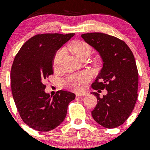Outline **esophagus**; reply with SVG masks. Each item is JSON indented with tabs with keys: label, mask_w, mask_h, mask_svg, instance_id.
Masks as SVG:
<instances>
[{
	"label": "esophagus",
	"mask_w": 150,
	"mask_h": 150,
	"mask_svg": "<svg viewBox=\"0 0 150 150\" xmlns=\"http://www.w3.org/2000/svg\"><path fill=\"white\" fill-rule=\"evenodd\" d=\"M87 95V92H79V93H76V96L77 97H84V96Z\"/></svg>",
	"instance_id": "34e87169"
}]
</instances>
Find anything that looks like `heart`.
I'll use <instances>...</instances> for the list:
<instances>
[{
    "instance_id": "obj_1",
    "label": "heart",
    "mask_w": 150,
    "mask_h": 150,
    "mask_svg": "<svg viewBox=\"0 0 150 150\" xmlns=\"http://www.w3.org/2000/svg\"><path fill=\"white\" fill-rule=\"evenodd\" d=\"M68 49L79 59H81L87 55H89L91 51V48L89 44L81 40H76L70 43L68 45ZM63 53L64 51L63 49H60L55 53L53 58V68H57L63 57ZM90 75L88 73H77L68 76L63 80V83L67 87L73 90H82L85 88L87 84L90 80Z\"/></svg>"
}]
</instances>
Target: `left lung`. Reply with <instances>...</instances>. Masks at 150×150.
Wrapping results in <instances>:
<instances>
[{
    "label": "left lung",
    "instance_id": "8db88e82",
    "mask_svg": "<svg viewBox=\"0 0 150 150\" xmlns=\"http://www.w3.org/2000/svg\"><path fill=\"white\" fill-rule=\"evenodd\" d=\"M81 37L97 50L104 62L92 89L108 92L103 97L93 92L97 104L92 116L101 126L116 128L128 119L137 99L138 71L133 53L123 41L108 34L92 32Z\"/></svg>",
    "mask_w": 150,
    "mask_h": 150
}]
</instances>
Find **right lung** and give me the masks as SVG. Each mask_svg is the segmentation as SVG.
Returning a JSON list of instances; mask_svg holds the SVG:
<instances>
[{
    "instance_id": "right-lung-1",
    "label": "right lung",
    "mask_w": 150,
    "mask_h": 150,
    "mask_svg": "<svg viewBox=\"0 0 150 150\" xmlns=\"http://www.w3.org/2000/svg\"><path fill=\"white\" fill-rule=\"evenodd\" d=\"M74 33L37 34L17 53L10 72V85L17 109L24 123L38 131L47 132L65 119L75 94L60 90L53 97L44 92L45 79L53 75L55 53Z\"/></svg>"
}]
</instances>
